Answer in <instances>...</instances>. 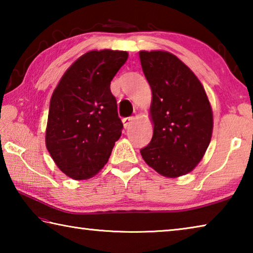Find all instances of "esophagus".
Returning <instances> with one entry per match:
<instances>
[{"mask_svg":"<svg viewBox=\"0 0 253 253\" xmlns=\"http://www.w3.org/2000/svg\"><path fill=\"white\" fill-rule=\"evenodd\" d=\"M132 121H134V117H132V116L123 118V124H124V126H125V128H127L128 126H129L130 124L132 123Z\"/></svg>","mask_w":253,"mask_h":253,"instance_id":"34e87169","label":"esophagus"}]
</instances>
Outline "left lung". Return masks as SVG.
<instances>
[{"label": "left lung", "instance_id": "left-lung-1", "mask_svg": "<svg viewBox=\"0 0 253 253\" xmlns=\"http://www.w3.org/2000/svg\"><path fill=\"white\" fill-rule=\"evenodd\" d=\"M152 89V140L140 149L144 161L162 175L177 177L202 160L213 128L212 109L202 84L190 68L165 51H140Z\"/></svg>", "mask_w": 253, "mask_h": 253}]
</instances>
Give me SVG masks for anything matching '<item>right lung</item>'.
<instances>
[{
    "instance_id": "right-lung-1",
    "label": "right lung",
    "mask_w": 253,
    "mask_h": 253,
    "mask_svg": "<svg viewBox=\"0 0 253 253\" xmlns=\"http://www.w3.org/2000/svg\"><path fill=\"white\" fill-rule=\"evenodd\" d=\"M127 58L126 51H90L54 89L45 144L58 168L71 178L85 179L99 172L122 135L110 83Z\"/></svg>"
}]
</instances>
